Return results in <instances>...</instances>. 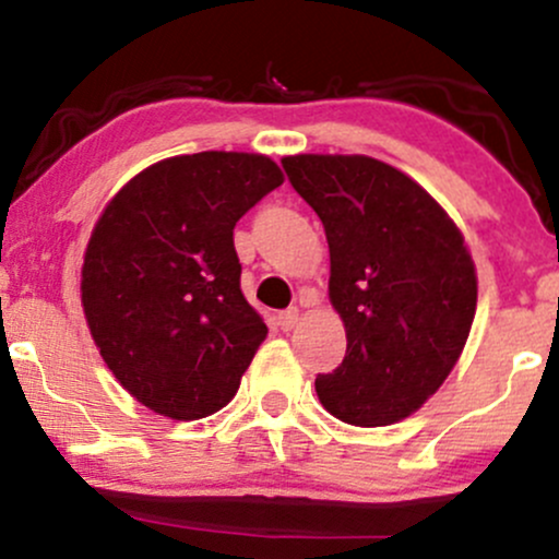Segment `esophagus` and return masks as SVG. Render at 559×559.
<instances>
[{"label":"esophagus","instance_id":"esophagus-1","mask_svg":"<svg viewBox=\"0 0 559 559\" xmlns=\"http://www.w3.org/2000/svg\"><path fill=\"white\" fill-rule=\"evenodd\" d=\"M297 320H299V310L297 307H288V310H284V312H278V325L284 331H292L294 325H297Z\"/></svg>","mask_w":559,"mask_h":559}]
</instances>
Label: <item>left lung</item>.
<instances>
[{
    "label": "left lung",
    "mask_w": 559,
    "mask_h": 559,
    "mask_svg": "<svg viewBox=\"0 0 559 559\" xmlns=\"http://www.w3.org/2000/svg\"><path fill=\"white\" fill-rule=\"evenodd\" d=\"M331 252V305L346 355L316 391L333 418L391 426L436 389L471 333L476 267L463 234L423 186L365 155L284 157Z\"/></svg>",
    "instance_id": "obj_1"
}]
</instances>
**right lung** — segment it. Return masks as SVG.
Returning <instances> with one entry per match:
<instances>
[{
	"instance_id": "1",
	"label": "right lung",
	"mask_w": 559,
	"mask_h": 559,
	"mask_svg": "<svg viewBox=\"0 0 559 559\" xmlns=\"http://www.w3.org/2000/svg\"><path fill=\"white\" fill-rule=\"evenodd\" d=\"M281 183L265 155L170 157L131 178L96 221L83 312L102 360L144 407L197 420L239 391L267 325L241 294L234 228Z\"/></svg>"
}]
</instances>
